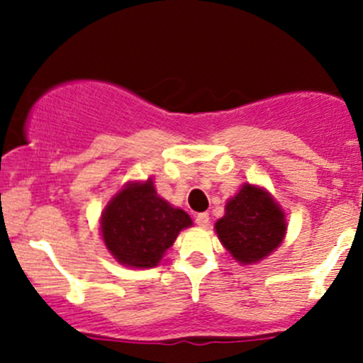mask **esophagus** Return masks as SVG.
I'll list each match as a JSON object with an SVG mask.
<instances>
[{
	"label": "esophagus",
	"instance_id": "esophagus-1",
	"mask_svg": "<svg viewBox=\"0 0 363 363\" xmlns=\"http://www.w3.org/2000/svg\"><path fill=\"white\" fill-rule=\"evenodd\" d=\"M196 223L200 227H207V225H209V214H207V213L196 214Z\"/></svg>",
	"mask_w": 363,
	"mask_h": 363
}]
</instances>
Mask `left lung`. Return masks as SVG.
I'll return each instance as SVG.
<instances>
[{
	"label": "left lung",
	"instance_id": "left-lung-1",
	"mask_svg": "<svg viewBox=\"0 0 363 363\" xmlns=\"http://www.w3.org/2000/svg\"><path fill=\"white\" fill-rule=\"evenodd\" d=\"M218 238L236 262L258 264L285 238V213L265 189L243 184L216 221Z\"/></svg>",
	"mask_w": 363,
	"mask_h": 363
}]
</instances>
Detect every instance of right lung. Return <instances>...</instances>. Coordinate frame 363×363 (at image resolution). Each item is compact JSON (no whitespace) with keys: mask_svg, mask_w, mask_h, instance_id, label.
Returning a JSON list of instances; mask_svg holds the SVG:
<instances>
[{"mask_svg":"<svg viewBox=\"0 0 363 363\" xmlns=\"http://www.w3.org/2000/svg\"><path fill=\"white\" fill-rule=\"evenodd\" d=\"M192 225L185 211L158 196L152 178L129 182L101 213L99 230L105 247L121 265L149 269L172 247L179 230Z\"/></svg>","mask_w":363,"mask_h":363,"instance_id":"1","label":"right lung"}]
</instances>
